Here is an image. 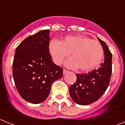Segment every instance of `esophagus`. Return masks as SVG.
<instances>
[{
    "label": "esophagus",
    "instance_id": "esophagus-1",
    "mask_svg": "<svg viewBox=\"0 0 125 125\" xmlns=\"http://www.w3.org/2000/svg\"><path fill=\"white\" fill-rule=\"evenodd\" d=\"M69 72V71L67 70H65V69H63V75L66 74L67 73H68Z\"/></svg>",
    "mask_w": 125,
    "mask_h": 125
}]
</instances>
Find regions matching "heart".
I'll use <instances>...</instances> for the list:
<instances>
[{"label": "heart", "mask_w": 125, "mask_h": 125, "mask_svg": "<svg viewBox=\"0 0 125 125\" xmlns=\"http://www.w3.org/2000/svg\"><path fill=\"white\" fill-rule=\"evenodd\" d=\"M49 51L53 60L57 64L62 63L70 54L72 56L65 62L70 69L79 68L83 71L94 69L101 61L103 49L96 40L83 36H69L62 42L52 40L49 43Z\"/></svg>", "instance_id": "1"}]
</instances>
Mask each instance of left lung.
<instances>
[{"mask_svg": "<svg viewBox=\"0 0 125 125\" xmlns=\"http://www.w3.org/2000/svg\"><path fill=\"white\" fill-rule=\"evenodd\" d=\"M98 40L104 50V62L98 69L89 73L76 74L75 83L69 87L72 99L79 105H88L97 101L109 85L112 72V54L106 43L99 38Z\"/></svg>", "mask_w": 125, "mask_h": 125, "instance_id": "8db88e82", "label": "left lung"}]
</instances>
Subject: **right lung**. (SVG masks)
Wrapping results in <instances>:
<instances>
[{"label":"right lung","mask_w":125,"mask_h":125,"mask_svg":"<svg viewBox=\"0 0 125 125\" xmlns=\"http://www.w3.org/2000/svg\"><path fill=\"white\" fill-rule=\"evenodd\" d=\"M50 40V30H42L24 40L15 52V85L22 98L32 104L45 101L53 82L63 75L62 68L52 61Z\"/></svg>","instance_id":"1"}]
</instances>
